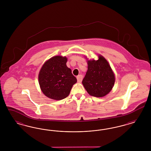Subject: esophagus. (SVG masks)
Segmentation results:
<instances>
[{"mask_svg": "<svg viewBox=\"0 0 151 151\" xmlns=\"http://www.w3.org/2000/svg\"><path fill=\"white\" fill-rule=\"evenodd\" d=\"M77 80L78 83H81L82 80H83V76L81 75H79L77 76Z\"/></svg>", "mask_w": 151, "mask_h": 151, "instance_id": "1", "label": "esophagus"}]
</instances>
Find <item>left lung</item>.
Wrapping results in <instances>:
<instances>
[{"label": "left lung", "mask_w": 151, "mask_h": 151, "mask_svg": "<svg viewBox=\"0 0 151 151\" xmlns=\"http://www.w3.org/2000/svg\"><path fill=\"white\" fill-rule=\"evenodd\" d=\"M88 70L82 84L90 95L104 97L112 89L115 76L108 61L101 55L97 60L88 61Z\"/></svg>", "instance_id": "left-lung-1"}]
</instances>
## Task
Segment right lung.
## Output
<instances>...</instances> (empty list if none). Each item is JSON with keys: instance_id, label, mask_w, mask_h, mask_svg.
Instances as JSON below:
<instances>
[{"instance_id": "add662e5", "label": "right lung", "mask_w": 151, "mask_h": 151, "mask_svg": "<svg viewBox=\"0 0 151 151\" xmlns=\"http://www.w3.org/2000/svg\"><path fill=\"white\" fill-rule=\"evenodd\" d=\"M67 59L61 56L50 58L42 67L38 81L43 94L49 98L61 100L70 93L77 79L67 67Z\"/></svg>"}]
</instances>
